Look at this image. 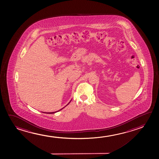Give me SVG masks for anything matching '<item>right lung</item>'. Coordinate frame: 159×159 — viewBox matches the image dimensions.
I'll return each instance as SVG.
<instances>
[{
  "mask_svg": "<svg viewBox=\"0 0 159 159\" xmlns=\"http://www.w3.org/2000/svg\"><path fill=\"white\" fill-rule=\"evenodd\" d=\"M69 103H70V102H69ZM69 103L68 104H67V105H68V104H69ZM62 108V109H63ZM62 109H61V110H62ZM61 110H60V111H61ZM56 112H57V111H55V112H52V113H48V114H53V113H56Z\"/></svg>",
  "mask_w": 159,
  "mask_h": 159,
  "instance_id": "right-lung-1",
  "label": "right lung"
}]
</instances>
